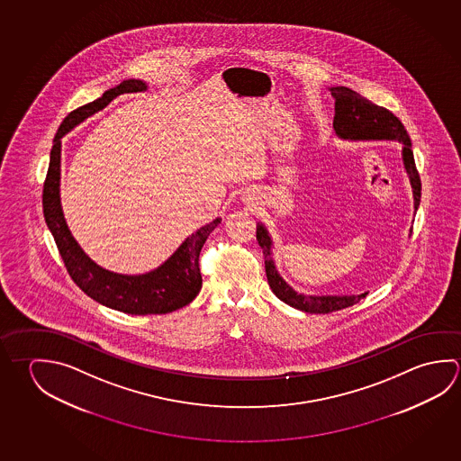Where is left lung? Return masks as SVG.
Segmentation results:
<instances>
[{
	"mask_svg": "<svg viewBox=\"0 0 461 461\" xmlns=\"http://www.w3.org/2000/svg\"><path fill=\"white\" fill-rule=\"evenodd\" d=\"M331 97L335 98V118L333 128L339 138L353 139V140H398L403 144V163L408 178L411 183L412 197H414V211H418L420 201V173L416 170L414 155L411 150V140L404 130L402 122L384 106L372 104L371 100L361 97L355 90L348 87H331ZM258 246L262 248L266 258L267 280L275 296L290 304L294 309L304 311L309 314H329L345 307L353 306L359 299L366 298L367 293L357 296H306L291 288L276 272L272 258V240L267 233L264 225H258Z\"/></svg>",
	"mask_w": 461,
	"mask_h": 461,
	"instance_id": "8db88e82",
	"label": "left lung"
}]
</instances>
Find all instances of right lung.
<instances>
[{"label": "right lung", "instance_id": "1", "mask_svg": "<svg viewBox=\"0 0 461 461\" xmlns=\"http://www.w3.org/2000/svg\"><path fill=\"white\" fill-rule=\"evenodd\" d=\"M146 89L147 86L142 81H122L113 89L106 90L102 97L68 114L53 139L49 173L43 183L45 221L73 282L100 304L134 315L168 314L186 306L199 294L203 286L199 254L209 234L219 225L220 219L191 234L167 262L152 272L144 275L114 274L90 260L68 230L59 203V158L61 138L66 132L89 118L90 114L105 108L118 95Z\"/></svg>", "mask_w": 461, "mask_h": 461}]
</instances>
